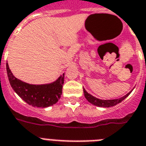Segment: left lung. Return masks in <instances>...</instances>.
<instances>
[{"label": "left lung", "instance_id": "1", "mask_svg": "<svg viewBox=\"0 0 146 146\" xmlns=\"http://www.w3.org/2000/svg\"><path fill=\"white\" fill-rule=\"evenodd\" d=\"M131 92H132V90H131L130 92H128L126 96L120 98H118V99L101 100L97 98L94 97L92 95L89 94L86 92V90L84 89V96H85V98L87 99L88 102H90V103L92 104H94V105L98 106V107H103V108H110V107H113V106L116 105L117 104H119L120 102H122L124 99H125V98L131 94Z\"/></svg>", "mask_w": 146, "mask_h": 146}]
</instances>
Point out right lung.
Returning <instances> with one entry per match:
<instances>
[{
  "label": "right lung",
  "instance_id": "right-lung-1",
  "mask_svg": "<svg viewBox=\"0 0 146 146\" xmlns=\"http://www.w3.org/2000/svg\"><path fill=\"white\" fill-rule=\"evenodd\" d=\"M7 72L12 88L29 105L37 108H47L56 104L62 95L64 74L51 84L32 85L14 77L8 63H7Z\"/></svg>",
  "mask_w": 146,
  "mask_h": 146
}]
</instances>
